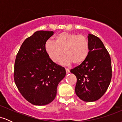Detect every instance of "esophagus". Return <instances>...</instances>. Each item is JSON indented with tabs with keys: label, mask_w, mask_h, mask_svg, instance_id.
I'll list each match as a JSON object with an SVG mask.
<instances>
[{
	"label": "esophagus",
	"mask_w": 122,
	"mask_h": 122,
	"mask_svg": "<svg viewBox=\"0 0 122 122\" xmlns=\"http://www.w3.org/2000/svg\"><path fill=\"white\" fill-rule=\"evenodd\" d=\"M65 71H66V72L67 74L70 73V70L69 69H68V68H65Z\"/></svg>",
	"instance_id": "1"
}]
</instances>
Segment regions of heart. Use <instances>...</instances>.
Segmentation results:
<instances>
[{
  "label": "heart",
  "mask_w": 122,
  "mask_h": 122,
  "mask_svg": "<svg viewBox=\"0 0 122 122\" xmlns=\"http://www.w3.org/2000/svg\"><path fill=\"white\" fill-rule=\"evenodd\" d=\"M44 48L53 62H57L64 51L65 54L60 60V63L63 65L81 64L89 52V42L85 36L66 31L57 34L54 41H46Z\"/></svg>",
  "instance_id": "b5f03b06"
}]
</instances>
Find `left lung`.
<instances>
[{
    "label": "left lung",
    "instance_id": "8db88e82",
    "mask_svg": "<svg viewBox=\"0 0 122 122\" xmlns=\"http://www.w3.org/2000/svg\"><path fill=\"white\" fill-rule=\"evenodd\" d=\"M89 52L86 59L71 70L77 78L75 92L84 102L97 100L104 94L112 77L111 57L99 38L88 36Z\"/></svg>",
    "mask_w": 122,
    "mask_h": 122
}]
</instances>
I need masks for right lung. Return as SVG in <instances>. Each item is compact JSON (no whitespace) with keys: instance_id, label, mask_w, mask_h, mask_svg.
Here are the masks:
<instances>
[{"instance_id":"obj_1","label":"right lung","mask_w":122,"mask_h":122,"mask_svg":"<svg viewBox=\"0 0 122 122\" xmlns=\"http://www.w3.org/2000/svg\"><path fill=\"white\" fill-rule=\"evenodd\" d=\"M51 31H37L22 44L16 55L14 78L18 90L31 104L44 106L55 99L59 82L65 77V68L54 63L45 50Z\"/></svg>"}]
</instances>
